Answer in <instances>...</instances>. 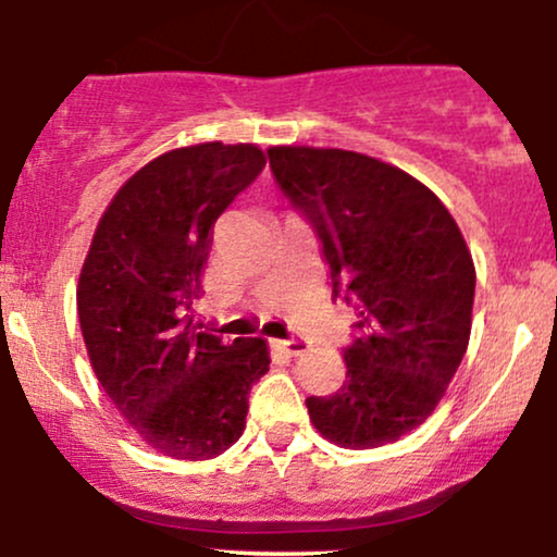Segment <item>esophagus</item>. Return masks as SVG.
I'll return each mask as SVG.
<instances>
[{
	"mask_svg": "<svg viewBox=\"0 0 557 557\" xmlns=\"http://www.w3.org/2000/svg\"><path fill=\"white\" fill-rule=\"evenodd\" d=\"M280 345H283V350H285L287 356H300V354H306V350L311 348V343L306 341L304 335L287 337V341H280Z\"/></svg>",
	"mask_w": 557,
	"mask_h": 557,
	"instance_id": "esophagus-1",
	"label": "esophagus"
}]
</instances>
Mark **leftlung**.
Segmentation results:
<instances>
[{
  "label": "left lung",
  "mask_w": 557,
  "mask_h": 557,
  "mask_svg": "<svg viewBox=\"0 0 557 557\" xmlns=\"http://www.w3.org/2000/svg\"><path fill=\"white\" fill-rule=\"evenodd\" d=\"M270 168L322 240L332 298L356 309L337 393L306 408L341 447H380L434 411L471 335L476 272L445 203L417 177L343 149L272 146Z\"/></svg>",
  "instance_id": "1"
}]
</instances>
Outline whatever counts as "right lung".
<instances>
[{
	"label": "right lung",
	"mask_w": 557,
	"mask_h": 557,
	"mask_svg": "<svg viewBox=\"0 0 557 557\" xmlns=\"http://www.w3.org/2000/svg\"><path fill=\"white\" fill-rule=\"evenodd\" d=\"M253 144L185 146L127 181L96 227L78 319L101 387L159 453L203 461L246 430L248 393L270 372L261 337L222 341L190 306L214 222L264 170Z\"/></svg>",
	"instance_id": "right-lung-1"
}]
</instances>
